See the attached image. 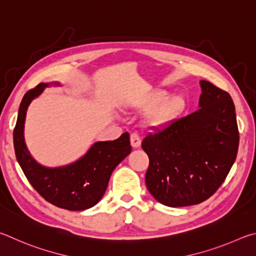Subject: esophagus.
Masks as SVG:
<instances>
[{
    "mask_svg": "<svg viewBox=\"0 0 256 256\" xmlns=\"http://www.w3.org/2000/svg\"><path fill=\"white\" fill-rule=\"evenodd\" d=\"M130 142H132V146L135 147V148L140 147V142H142L140 135H138V134H136V132H132L130 135Z\"/></svg>",
    "mask_w": 256,
    "mask_h": 256,
    "instance_id": "1",
    "label": "esophagus"
}]
</instances>
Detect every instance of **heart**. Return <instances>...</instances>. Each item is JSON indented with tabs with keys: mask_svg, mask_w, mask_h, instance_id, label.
I'll use <instances>...</instances> for the list:
<instances>
[{
	"mask_svg": "<svg viewBox=\"0 0 256 256\" xmlns=\"http://www.w3.org/2000/svg\"><path fill=\"white\" fill-rule=\"evenodd\" d=\"M166 98L168 93L158 90L152 93L140 103V106L144 109H150L156 106L147 118V124L152 127H160L165 124L184 109V100L181 96Z\"/></svg>",
	"mask_w": 256,
	"mask_h": 256,
	"instance_id": "1",
	"label": "heart"
}]
</instances>
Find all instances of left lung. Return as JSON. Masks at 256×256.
<instances>
[{"label": "left lung", "mask_w": 256, "mask_h": 256, "mask_svg": "<svg viewBox=\"0 0 256 256\" xmlns=\"http://www.w3.org/2000/svg\"><path fill=\"white\" fill-rule=\"evenodd\" d=\"M199 109L147 135L150 194L168 207L198 204L225 181L238 150L240 132L230 93L200 80Z\"/></svg>", "instance_id": "obj_1"}]
</instances>
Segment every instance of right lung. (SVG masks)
<instances>
[{"instance_id": "obj_1", "label": "right lung", "mask_w": 256, "mask_h": 256, "mask_svg": "<svg viewBox=\"0 0 256 256\" xmlns=\"http://www.w3.org/2000/svg\"><path fill=\"white\" fill-rule=\"evenodd\" d=\"M48 84L40 83L24 94L20 103L16 124L13 130V144L18 163L34 189L58 208L74 210L88 209L104 194L111 173L126 156L130 154L129 134L118 140L96 142L85 156L67 166L47 168L31 158L24 140L26 112L30 102L44 91Z\"/></svg>"}]
</instances>
